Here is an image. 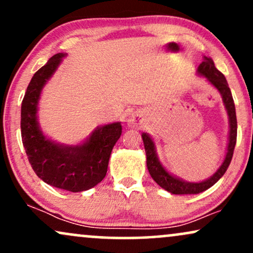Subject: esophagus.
<instances>
[{
	"label": "esophagus",
	"instance_id": "esophagus-1",
	"mask_svg": "<svg viewBox=\"0 0 253 253\" xmlns=\"http://www.w3.org/2000/svg\"><path fill=\"white\" fill-rule=\"evenodd\" d=\"M144 119H143V114L141 113H134L132 114L128 119V126L130 127H139L141 124H143Z\"/></svg>",
	"mask_w": 253,
	"mask_h": 253
}]
</instances>
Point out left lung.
<instances>
[{
  "label": "left lung",
  "mask_w": 253,
  "mask_h": 253,
  "mask_svg": "<svg viewBox=\"0 0 253 253\" xmlns=\"http://www.w3.org/2000/svg\"><path fill=\"white\" fill-rule=\"evenodd\" d=\"M197 74L205 76L210 82L213 84L215 88L219 90L222 96L223 104H225L226 110L229 118V136H228V146L227 153H226L225 159H223L221 167L216 170V172L213 176L206 181L199 183L185 182L183 179L177 178L168 172L164 169L163 165L159 162L158 157L156 153V147L153 144L152 139L149 134L143 133V138L145 152H146V165L151 177L153 178L157 184L161 185L165 190H168L171 194L176 195H188V194H200L202 191L210 189L211 185H214L223 176V173L227 170L229 163L233 157V151L237 143V115H236V107H234V101L232 97L231 89H229L227 81L223 75L220 72L214 65L213 59L210 57H203V62L200 64L197 68Z\"/></svg>",
  "instance_id": "left-lung-1"
}]
</instances>
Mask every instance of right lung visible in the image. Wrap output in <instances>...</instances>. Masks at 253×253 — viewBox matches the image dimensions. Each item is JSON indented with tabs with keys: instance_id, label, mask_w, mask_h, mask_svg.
I'll return each instance as SVG.
<instances>
[{
	"instance_id": "1",
	"label": "right lung",
	"mask_w": 253,
	"mask_h": 253,
	"mask_svg": "<svg viewBox=\"0 0 253 253\" xmlns=\"http://www.w3.org/2000/svg\"><path fill=\"white\" fill-rule=\"evenodd\" d=\"M57 53L32 77L21 104V136L32 169L52 187L72 193L88 190L104 178L110 153L123 127L120 123L98 127L83 144L64 146L46 138L37 120L38 102L46 82L59 66Z\"/></svg>"
}]
</instances>
